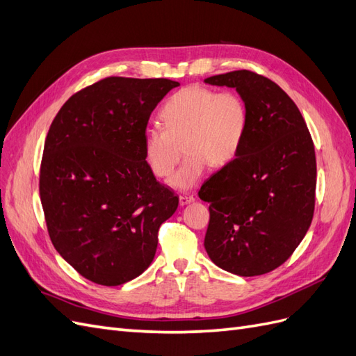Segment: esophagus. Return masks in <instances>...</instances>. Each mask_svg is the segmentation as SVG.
<instances>
[{"label":"esophagus","mask_w":356,"mask_h":356,"mask_svg":"<svg viewBox=\"0 0 356 356\" xmlns=\"http://www.w3.org/2000/svg\"><path fill=\"white\" fill-rule=\"evenodd\" d=\"M195 200H196L195 196H191V195H181L179 196V204H181V207H184V204H188V203L195 202Z\"/></svg>","instance_id":"1"}]
</instances>
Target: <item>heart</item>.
Here are the masks:
<instances>
[{
	"mask_svg": "<svg viewBox=\"0 0 356 356\" xmlns=\"http://www.w3.org/2000/svg\"><path fill=\"white\" fill-rule=\"evenodd\" d=\"M160 120L163 127L147 129L144 134V157L157 178H168L184 144L188 156L170 179L179 190L195 187L209 165L232 163L248 132V110L238 93H217L199 84L172 95L161 106Z\"/></svg>",
	"mask_w": 356,
	"mask_h": 356,
	"instance_id": "1",
	"label": "heart"
}]
</instances>
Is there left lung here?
<instances>
[{"label":"left lung","mask_w":356,"mask_h":356,"mask_svg":"<svg viewBox=\"0 0 356 356\" xmlns=\"http://www.w3.org/2000/svg\"><path fill=\"white\" fill-rule=\"evenodd\" d=\"M248 110L241 153L199 190L209 202L204 250L222 270L258 276L296 251L315 211L316 157L303 115L279 86L248 70L213 75Z\"/></svg>","instance_id":"1"}]
</instances>
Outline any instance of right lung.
<instances>
[{
	"label": "right lung",
	"mask_w": 356,
	"mask_h": 356,
	"mask_svg": "<svg viewBox=\"0 0 356 356\" xmlns=\"http://www.w3.org/2000/svg\"><path fill=\"white\" fill-rule=\"evenodd\" d=\"M179 86L168 79L106 77L62 105L44 143L40 197L49 236L89 281L117 286L152 264L161 222L178 196L144 157L156 105Z\"/></svg>",
	"instance_id": "obj_1"
}]
</instances>
